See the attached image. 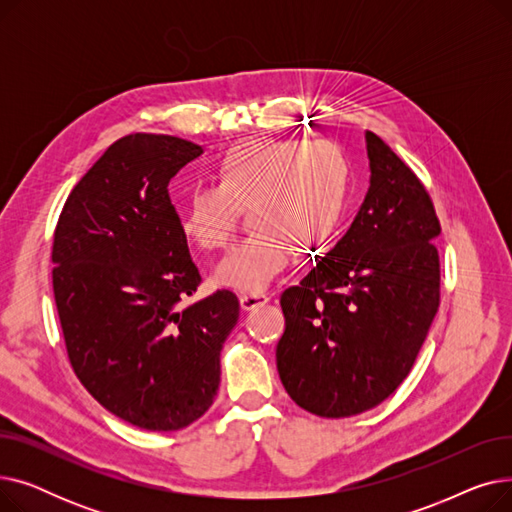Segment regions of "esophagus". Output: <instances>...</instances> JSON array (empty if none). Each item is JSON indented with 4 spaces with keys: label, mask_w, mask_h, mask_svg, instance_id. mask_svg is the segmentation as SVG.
Returning a JSON list of instances; mask_svg holds the SVG:
<instances>
[{
    "label": "esophagus",
    "mask_w": 512,
    "mask_h": 512,
    "mask_svg": "<svg viewBox=\"0 0 512 512\" xmlns=\"http://www.w3.org/2000/svg\"><path fill=\"white\" fill-rule=\"evenodd\" d=\"M267 301H270V297H267V294H261V292L242 294V297H240V309L242 311H251V309H257V307L265 305Z\"/></svg>",
    "instance_id": "1"
}]
</instances>
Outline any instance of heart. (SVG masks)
<instances>
[{
	"label": "heart",
	"mask_w": 512,
	"mask_h": 512,
	"mask_svg": "<svg viewBox=\"0 0 512 512\" xmlns=\"http://www.w3.org/2000/svg\"><path fill=\"white\" fill-rule=\"evenodd\" d=\"M215 186L191 193L182 226L203 251L228 245L238 209L253 228L218 263L215 284L261 292L290 257L334 236L351 193V164L330 141L253 139L226 149L213 164Z\"/></svg>",
	"instance_id": "b5f03b06"
}]
</instances>
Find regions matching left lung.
I'll return each mask as SVG.
<instances>
[{"label":"left lung","instance_id":"1","mask_svg":"<svg viewBox=\"0 0 512 512\" xmlns=\"http://www.w3.org/2000/svg\"><path fill=\"white\" fill-rule=\"evenodd\" d=\"M369 191L353 226L280 305L276 346L288 396L319 417H351L407 378L440 305V222L413 170L365 130Z\"/></svg>","mask_w":512,"mask_h":512}]
</instances>
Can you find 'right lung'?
Wrapping results in <instances>:
<instances>
[{"mask_svg": "<svg viewBox=\"0 0 512 512\" xmlns=\"http://www.w3.org/2000/svg\"><path fill=\"white\" fill-rule=\"evenodd\" d=\"M201 153L170 134L122 137L72 188L53 234L72 369L101 407L149 432H176L213 405L240 311L230 290L180 307L201 276L168 184Z\"/></svg>", "mask_w": 512, "mask_h": 512, "instance_id": "right-lung-1", "label": "right lung"}]
</instances>
